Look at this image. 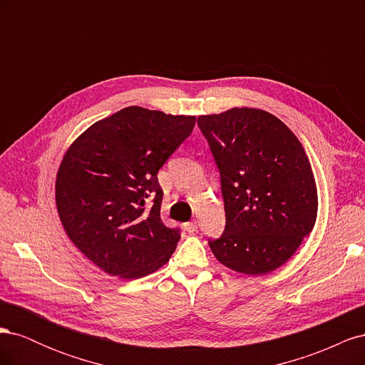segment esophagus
Segmentation results:
<instances>
[{
    "mask_svg": "<svg viewBox=\"0 0 365 365\" xmlns=\"http://www.w3.org/2000/svg\"><path fill=\"white\" fill-rule=\"evenodd\" d=\"M184 228H185L187 233H195V231L197 230V222H196V220H192V222H185Z\"/></svg>",
    "mask_w": 365,
    "mask_h": 365,
    "instance_id": "esophagus-1",
    "label": "esophagus"
}]
</instances>
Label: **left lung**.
Instances as JSON below:
<instances>
[{
	"instance_id": "left-lung-1",
	"label": "left lung",
	"mask_w": 365,
	"mask_h": 365,
	"mask_svg": "<svg viewBox=\"0 0 365 365\" xmlns=\"http://www.w3.org/2000/svg\"><path fill=\"white\" fill-rule=\"evenodd\" d=\"M220 172L225 231L210 240L224 267L247 275L280 268L311 233L318 193L302 143L257 108L197 117Z\"/></svg>"
}]
</instances>
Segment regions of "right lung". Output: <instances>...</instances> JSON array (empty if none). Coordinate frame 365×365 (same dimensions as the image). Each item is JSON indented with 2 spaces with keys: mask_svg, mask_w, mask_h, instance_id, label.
Segmentation results:
<instances>
[{
  "mask_svg": "<svg viewBox=\"0 0 365 365\" xmlns=\"http://www.w3.org/2000/svg\"><path fill=\"white\" fill-rule=\"evenodd\" d=\"M195 121L128 106L96 121L65 152L54 185L58 215L70 240L103 272L132 280L169 262L180 230L160 217L157 173Z\"/></svg>",
  "mask_w": 365,
  "mask_h": 365,
  "instance_id": "add662e5",
  "label": "right lung"
}]
</instances>
